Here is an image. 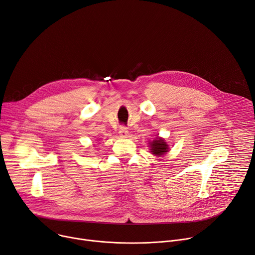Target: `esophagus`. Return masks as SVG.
Masks as SVG:
<instances>
[{
  "label": "esophagus",
  "mask_w": 255,
  "mask_h": 255,
  "mask_svg": "<svg viewBox=\"0 0 255 255\" xmlns=\"http://www.w3.org/2000/svg\"><path fill=\"white\" fill-rule=\"evenodd\" d=\"M119 134H120V136H121V137H123V138L128 137V135H129L128 128H127V127H125V126H121L120 130H119Z\"/></svg>",
  "instance_id": "1"
}]
</instances>
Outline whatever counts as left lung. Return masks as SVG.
<instances>
[{"label": "left lung", "instance_id": "left-lung-1", "mask_svg": "<svg viewBox=\"0 0 255 255\" xmlns=\"http://www.w3.org/2000/svg\"><path fill=\"white\" fill-rule=\"evenodd\" d=\"M150 152L155 156H164L166 152L169 150V145L165 141V139L157 136L154 140L149 142Z\"/></svg>", "mask_w": 255, "mask_h": 255}]
</instances>
